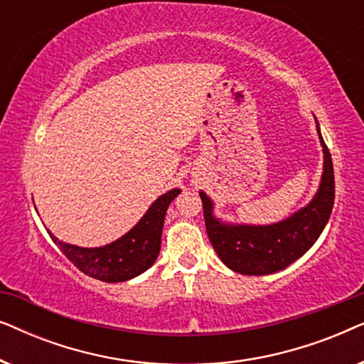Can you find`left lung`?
I'll use <instances>...</instances> for the list:
<instances>
[{"label": "left lung", "mask_w": 364, "mask_h": 364, "mask_svg": "<svg viewBox=\"0 0 364 364\" xmlns=\"http://www.w3.org/2000/svg\"><path fill=\"white\" fill-rule=\"evenodd\" d=\"M316 131L325 154L321 183L305 208L273 225H227L212 213V202L200 192L207 235L220 260L242 275H270L298 260L321 235L335 203V172L331 154Z\"/></svg>", "instance_id": "obj_1"}]
</instances>
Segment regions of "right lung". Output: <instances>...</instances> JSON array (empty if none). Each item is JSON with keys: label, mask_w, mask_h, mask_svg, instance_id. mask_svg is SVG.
I'll return each mask as SVG.
<instances>
[{"label": "right lung", "mask_w": 364, "mask_h": 364, "mask_svg": "<svg viewBox=\"0 0 364 364\" xmlns=\"http://www.w3.org/2000/svg\"><path fill=\"white\" fill-rule=\"evenodd\" d=\"M181 191L173 188L157 198L149 207L136 227L119 240L99 248H81L59 242L51 235L53 242L73 265L86 275L106 283L131 280L151 268L161 252V237L167 207Z\"/></svg>", "instance_id": "right-lung-1"}]
</instances>
